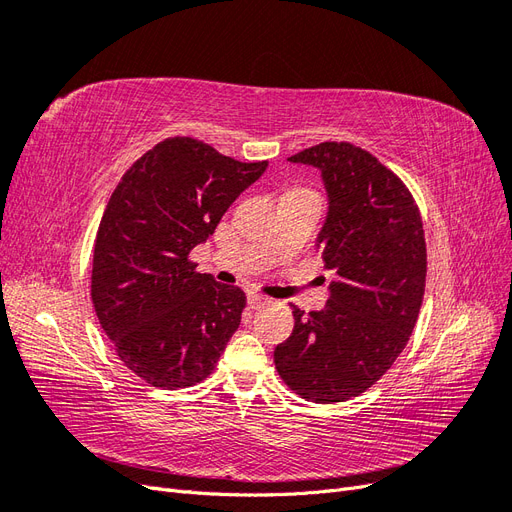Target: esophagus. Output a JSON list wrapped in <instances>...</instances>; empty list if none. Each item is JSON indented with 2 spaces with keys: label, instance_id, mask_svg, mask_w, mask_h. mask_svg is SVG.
Here are the masks:
<instances>
[{
  "label": "esophagus",
  "instance_id": "esophagus-1",
  "mask_svg": "<svg viewBox=\"0 0 512 512\" xmlns=\"http://www.w3.org/2000/svg\"><path fill=\"white\" fill-rule=\"evenodd\" d=\"M267 303H269V299L262 297V294H256V292H252L250 297H247V305H250V309H260V307H265Z\"/></svg>",
  "mask_w": 512,
  "mask_h": 512
}]
</instances>
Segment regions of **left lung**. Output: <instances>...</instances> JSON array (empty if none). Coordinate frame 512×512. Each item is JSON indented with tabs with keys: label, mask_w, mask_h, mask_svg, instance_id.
Segmentation results:
<instances>
[{
	"label": "left lung",
	"mask_w": 512,
	"mask_h": 512,
	"mask_svg": "<svg viewBox=\"0 0 512 512\" xmlns=\"http://www.w3.org/2000/svg\"><path fill=\"white\" fill-rule=\"evenodd\" d=\"M288 160L320 168L329 215L318 247L337 277L322 312L292 305L275 369L303 399L339 404L376 384L414 331L427 275L423 220L406 183L361 147L320 143Z\"/></svg>",
	"instance_id": "1"
}]
</instances>
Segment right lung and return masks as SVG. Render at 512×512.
<instances>
[{"label":"right lung","instance_id":"add662e5","mask_svg":"<svg viewBox=\"0 0 512 512\" xmlns=\"http://www.w3.org/2000/svg\"><path fill=\"white\" fill-rule=\"evenodd\" d=\"M267 164L170 136L138 158L108 198L94 243L91 301L123 365L147 384L188 389L203 382L239 329L245 292L198 273L190 252Z\"/></svg>","mask_w":512,"mask_h":512}]
</instances>
